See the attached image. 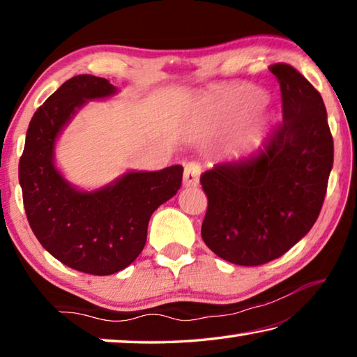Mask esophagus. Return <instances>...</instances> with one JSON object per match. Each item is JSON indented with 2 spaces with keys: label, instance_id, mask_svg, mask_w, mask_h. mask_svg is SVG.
Returning a JSON list of instances; mask_svg holds the SVG:
<instances>
[{
  "label": "esophagus",
  "instance_id": "1",
  "mask_svg": "<svg viewBox=\"0 0 357 357\" xmlns=\"http://www.w3.org/2000/svg\"><path fill=\"white\" fill-rule=\"evenodd\" d=\"M200 164L198 162H187L184 167V179L183 183L185 187H193L200 183Z\"/></svg>",
  "mask_w": 357,
  "mask_h": 357
}]
</instances>
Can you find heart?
<instances>
[{
	"label": "heart",
	"mask_w": 357,
	"mask_h": 357,
	"mask_svg": "<svg viewBox=\"0 0 357 357\" xmlns=\"http://www.w3.org/2000/svg\"><path fill=\"white\" fill-rule=\"evenodd\" d=\"M239 96L247 102V104L253 105V107L261 105V104H264V100H266V94L261 91V89H257V88L244 89V91L241 93Z\"/></svg>",
	"instance_id": "heart-1"
}]
</instances>
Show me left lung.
Returning <instances> with one entry per match:
<instances>
[{"mask_svg": "<svg viewBox=\"0 0 357 357\" xmlns=\"http://www.w3.org/2000/svg\"><path fill=\"white\" fill-rule=\"evenodd\" d=\"M269 69L280 84L282 124L257 151L219 162L200 178L208 195L202 238L239 266L273 261L310 231L334 164L321 96L291 66Z\"/></svg>", "mask_w": 357, "mask_h": 357, "instance_id": "left-lung-1", "label": "left lung"}]
</instances>
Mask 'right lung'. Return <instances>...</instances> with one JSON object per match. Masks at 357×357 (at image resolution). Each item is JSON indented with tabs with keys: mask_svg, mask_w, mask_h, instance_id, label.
<instances>
[{
	"mask_svg": "<svg viewBox=\"0 0 357 357\" xmlns=\"http://www.w3.org/2000/svg\"><path fill=\"white\" fill-rule=\"evenodd\" d=\"M118 94L107 78L77 75L38 108L26 132L19 181L26 217L42 247L80 273L110 275L123 271L146 244L154 211L176 195L183 167L130 170L110 184L83 190L55 164L58 137L89 100Z\"/></svg>",
	"mask_w": 357,
	"mask_h": 357,
	"instance_id": "right-lung-1",
	"label": "right lung"
}]
</instances>
